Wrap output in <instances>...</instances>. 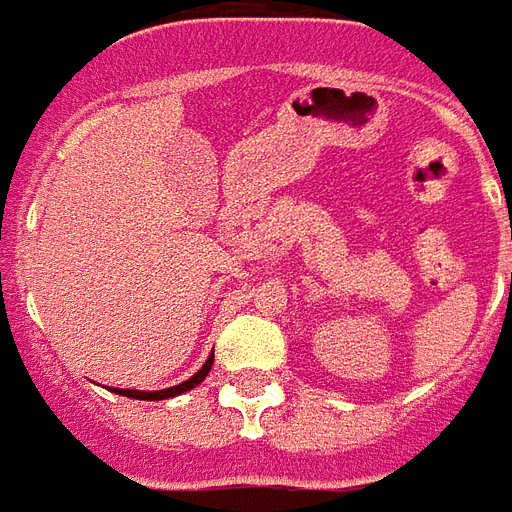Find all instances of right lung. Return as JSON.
<instances>
[{
	"mask_svg": "<svg viewBox=\"0 0 512 512\" xmlns=\"http://www.w3.org/2000/svg\"><path fill=\"white\" fill-rule=\"evenodd\" d=\"M211 363H214V355L208 358L206 363H203V369H200L195 377H189L187 382H181V385H176V388H165V391H119V388H113L116 393H121V396H130V399H143V401H160V399H170V396H179V393L184 391H192L195 385H200V382L206 380L208 369H211Z\"/></svg>",
	"mask_w": 512,
	"mask_h": 512,
	"instance_id": "right-lung-1",
	"label": "right lung"
}]
</instances>
